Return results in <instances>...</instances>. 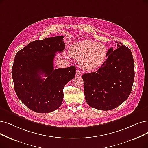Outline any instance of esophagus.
Instances as JSON below:
<instances>
[{"label":"esophagus","mask_w":148,"mask_h":148,"mask_svg":"<svg viewBox=\"0 0 148 148\" xmlns=\"http://www.w3.org/2000/svg\"><path fill=\"white\" fill-rule=\"evenodd\" d=\"M81 75H82V73H81V71L79 70H76V76H81Z\"/></svg>","instance_id":"34e87169"}]
</instances>
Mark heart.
Masks as SVG:
<instances>
[{
  "mask_svg": "<svg viewBox=\"0 0 148 148\" xmlns=\"http://www.w3.org/2000/svg\"><path fill=\"white\" fill-rule=\"evenodd\" d=\"M107 48L102 43L92 40L76 42L70 49V56L80 60L81 67L86 70L99 68L107 56Z\"/></svg>",
  "mask_w": 148,
  "mask_h": 148,
  "instance_id": "1",
  "label": "heart"
}]
</instances>
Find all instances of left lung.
<instances>
[{"mask_svg": "<svg viewBox=\"0 0 148 148\" xmlns=\"http://www.w3.org/2000/svg\"><path fill=\"white\" fill-rule=\"evenodd\" d=\"M117 47L114 50L112 47L109 49L107 59L96 72L82 76L86 101L93 108L114 109L131 94L135 76L132 54L125 45Z\"/></svg>", "mask_w": 148, "mask_h": 148, "instance_id": "1", "label": "left lung"}]
</instances>
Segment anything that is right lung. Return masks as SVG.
<instances>
[{
  "mask_svg": "<svg viewBox=\"0 0 148 148\" xmlns=\"http://www.w3.org/2000/svg\"><path fill=\"white\" fill-rule=\"evenodd\" d=\"M64 37L34 40L15 56L11 71L15 92L27 108L37 113H49L60 108L63 88L75 76V66L54 69L56 53L65 49ZM42 74L46 79L42 78Z\"/></svg>",
  "mask_w": 148,
  "mask_h": 148,
  "instance_id": "1",
  "label": "right lung"
}]
</instances>
